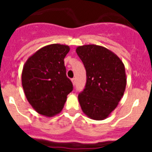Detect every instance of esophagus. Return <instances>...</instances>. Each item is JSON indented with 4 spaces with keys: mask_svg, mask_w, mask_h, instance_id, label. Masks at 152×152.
Segmentation results:
<instances>
[{
    "mask_svg": "<svg viewBox=\"0 0 152 152\" xmlns=\"http://www.w3.org/2000/svg\"><path fill=\"white\" fill-rule=\"evenodd\" d=\"M72 84H73V85L75 86V84H76V80H75V78L72 79Z\"/></svg>",
    "mask_w": 152,
    "mask_h": 152,
    "instance_id": "obj_1",
    "label": "esophagus"
}]
</instances>
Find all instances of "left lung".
Segmentation results:
<instances>
[{
	"label": "left lung",
	"mask_w": 152,
	"mask_h": 152,
	"mask_svg": "<svg viewBox=\"0 0 152 152\" xmlns=\"http://www.w3.org/2000/svg\"><path fill=\"white\" fill-rule=\"evenodd\" d=\"M85 67L87 83L78 95L80 108L94 120L107 119L124 94L126 75L124 64L114 52L97 45L77 47Z\"/></svg>",
	"instance_id": "obj_1"
}]
</instances>
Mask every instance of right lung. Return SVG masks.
Wrapping results in <instances>:
<instances>
[{"label":"right lung","mask_w":152,"mask_h":152,"mask_svg":"<svg viewBox=\"0 0 152 152\" xmlns=\"http://www.w3.org/2000/svg\"><path fill=\"white\" fill-rule=\"evenodd\" d=\"M70 47L63 44L45 45L29 56L23 68L24 94L38 113L52 117L62 110L73 85L66 76L64 58Z\"/></svg>","instance_id":"add662e5"}]
</instances>
